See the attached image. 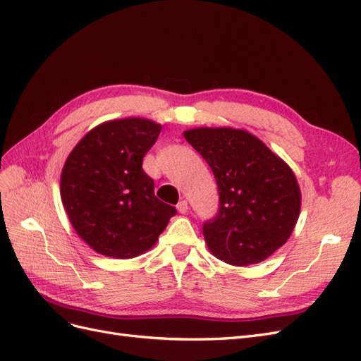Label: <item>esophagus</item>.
Instances as JSON below:
<instances>
[{"instance_id":"obj_1","label":"esophagus","mask_w":361,"mask_h":361,"mask_svg":"<svg viewBox=\"0 0 361 361\" xmlns=\"http://www.w3.org/2000/svg\"><path fill=\"white\" fill-rule=\"evenodd\" d=\"M176 207H178L179 214H187L188 212V202L187 200H180Z\"/></svg>"}]
</instances>
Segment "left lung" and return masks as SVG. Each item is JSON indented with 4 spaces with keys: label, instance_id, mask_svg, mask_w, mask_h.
I'll return each mask as SVG.
<instances>
[{
    "label": "left lung",
    "instance_id": "obj_1",
    "mask_svg": "<svg viewBox=\"0 0 361 361\" xmlns=\"http://www.w3.org/2000/svg\"><path fill=\"white\" fill-rule=\"evenodd\" d=\"M183 137L211 167L220 195L216 215L203 224L207 247L236 267L269 257L300 216L301 192L290 167L244 129L195 128Z\"/></svg>",
    "mask_w": 361,
    "mask_h": 361
}]
</instances>
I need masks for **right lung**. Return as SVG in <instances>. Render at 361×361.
<instances>
[{
  "instance_id": "1",
  "label": "right lung",
  "mask_w": 361,
  "mask_h": 361,
  "mask_svg": "<svg viewBox=\"0 0 361 361\" xmlns=\"http://www.w3.org/2000/svg\"><path fill=\"white\" fill-rule=\"evenodd\" d=\"M159 133L161 125L147 118L111 120L85 134L64 162L63 206L78 236L99 255H143L178 212L157 197L143 170Z\"/></svg>"
}]
</instances>
